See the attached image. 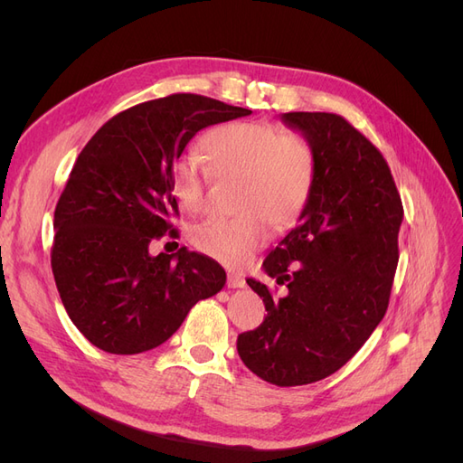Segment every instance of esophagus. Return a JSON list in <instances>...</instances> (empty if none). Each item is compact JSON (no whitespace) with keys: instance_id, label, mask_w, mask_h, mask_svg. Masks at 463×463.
Wrapping results in <instances>:
<instances>
[{"instance_id":"34e87169","label":"esophagus","mask_w":463,"mask_h":463,"mask_svg":"<svg viewBox=\"0 0 463 463\" xmlns=\"http://www.w3.org/2000/svg\"><path fill=\"white\" fill-rule=\"evenodd\" d=\"M228 288H245V278L241 274H228Z\"/></svg>"}]
</instances>
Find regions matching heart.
<instances>
[{"mask_svg":"<svg viewBox=\"0 0 463 463\" xmlns=\"http://www.w3.org/2000/svg\"><path fill=\"white\" fill-rule=\"evenodd\" d=\"M210 162L220 175L243 179L233 218L213 216L193 230L201 253L228 266H243L269 241L270 224L289 226L311 199L317 179L313 145L272 123H232L206 138ZM210 172L193 152L175 160L172 189L179 204L197 213L204 206Z\"/></svg>","mask_w":463,"mask_h":463,"instance_id":"obj_1","label":"heart"}]
</instances>
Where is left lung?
Wrapping results in <instances>:
<instances>
[{
	"label": "left lung",
	"instance_id": "1",
	"mask_svg": "<svg viewBox=\"0 0 463 463\" xmlns=\"http://www.w3.org/2000/svg\"><path fill=\"white\" fill-rule=\"evenodd\" d=\"M317 154L311 199L262 269L288 293L264 301L262 325L237 335L245 367L276 386L311 384L344 367L383 320L398 266L402 199L383 154L342 116L282 114Z\"/></svg>",
	"mask_w": 463,
	"mask_h": 463
}]
</instances>
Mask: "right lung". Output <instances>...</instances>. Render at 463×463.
<instances>
[{
	"label": "right lung",
	"mask_w": 463,
	"mask_h": 463,
	"mask_svg": "<svg viewBox=\"0 0 463 463\" xmlns=\"http://www.w3.org/2000/svg\"><path fill=\"white\" fill-rule=\"evenodd\" d=\"M249 114L172 94L121 111L80 150L55 206L52 270L69 318L92 345L118 355L158 347L194 303L226 284L216 260L185 247L154 257L150 245L172 229V170L191 138Z\"/></svg>",
	"instance_id": "right-lung-1"
}]
</instances>
